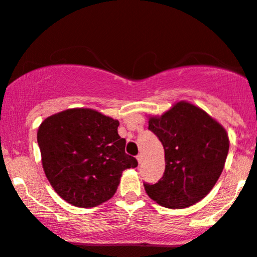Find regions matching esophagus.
I'll list each match as a JSON object with an SVG mask.
<instances>
[{"label": "esophagus", "instance_id": "obj_1", "mask_svg": "<svg viewBox=\"0 0 257 257\" xmlns=\"http://www.w3.org/2000/svg\"><path fill=\"white\" fill-rule=\"evenodd\" d=\"M137 160H138V162L142 163V162H143V160H144L143 154H139V155H138V156H137Z\"/></svg>", "mask_w": 257, "mask_h": 257}]
</instances>
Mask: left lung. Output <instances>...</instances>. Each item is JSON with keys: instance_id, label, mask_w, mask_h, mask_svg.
I'll use <instances>...</instances> for the list:
<instances>
[{"instance_id": "left-lung-1", "label": "left lung", "mask_w": 257, "mask_h": 257, "mask_svg": "<svg viewBox=\"0 0 257 257\" xmlns=\"http://www.w3.org/2000/svg\"><path fill=\"white\" fill-rule=\"evenodd\" d=\"M149 129L162 143L166 170L156 184H144L146 194L167 208H185L204 199L224 168L229 150L225 129L187 101L162 115H149Z\"/></svg>"}]
</instances>
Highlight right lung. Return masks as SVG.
Masks as SVG:
<instances>
[{"mask_svg": "<svg viewBox=\"0 0 257 257\" xmlns=\"http://www.w3.org/2000/svg\"><path fill=\"white\" fill-rule=\"evenodd\" d=\"M117 119L91 108H69L47 117L38 144L46 178L77 207H95L114 195L122 172L138 161L125 154Z\"/></svg>", "mask_w": 257, "mask_h": 257, "instance_id": "right-lung-1", "label": "right lung"}]
</instances>
